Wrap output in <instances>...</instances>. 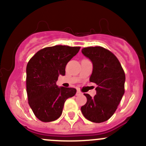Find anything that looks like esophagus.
I'll return each mask as SVG.
<instances>
[{
	"mask_svg": "<svg viewBox=\"0 0 146 146\" xmlns=\"http://www.w3.org/2000/svg\"><path fill=\"white\" fill-rule=\"evenodd\" d=\"M81 94H82V92L79 90H78L77 92H76V95H81Z\"/></svg>",
	"mask_w": 146,
	"mask_h": 146,
	"instance_id": "34e87169",
	"label": "esophagus"
}]
</instances>
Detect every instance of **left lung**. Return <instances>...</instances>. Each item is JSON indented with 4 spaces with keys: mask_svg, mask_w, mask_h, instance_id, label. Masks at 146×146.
I'll return each mask as SVG.
<instances>
[{
    "mask_svg": "<svg viewBox=\"0 0 146 146\" xmlns=\"http://www.w3.org/2000/svg\"><path fill=\"white\" fill-rule=\"evenodd\" d=\"M82 53L92 63L90 81L96 83L98 87L94 98L84 94L87 102L81 107V111L88 120L101 123L114 114L124 94L125 73L117 57L103 47L83 48Z\"/></svg>",
    "mask_w": 146,
    "mask_h": 146,
    "instance_id": "1",
    "label": "left lung"
}]
</instances>
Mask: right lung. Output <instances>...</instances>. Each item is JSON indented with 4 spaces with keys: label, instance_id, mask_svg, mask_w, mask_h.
Masks as SVG:
<instances>
[{
    "label": "right lung",
    "instance_id": "obj_1",
    "mask_svg": "<svg viewBox=\"0 0 146 146\" xmlns=\"http://www.w3.org/2000/svg\"><path fill=\"white\" fill-rule=\"evenodd\" d=\"M79 46L56 45L39 50L28 62L26 86L28 103L43 122L56 120L66 100L76 93L72 88L58 87V76H65L66 64L80 50Z\"/></svg>",
    "mask_w": 146,
    "mask_h": 146
}]
</instances>
